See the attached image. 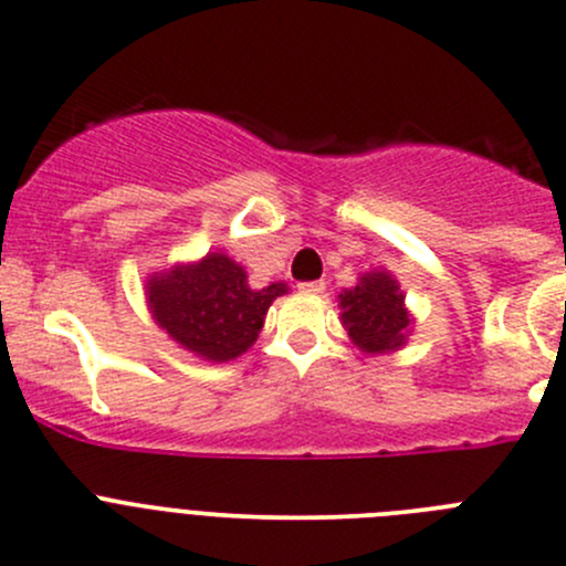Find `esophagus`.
Listing matches in <instances>:
<instances>
[{
    "label": "esophagus",
    "instance_id": "obj_1",
    "mask_svg": "<svg viewBox=\"0 0 566 566\" xmlns=\"http://www.w3.org/2000/svg\"><path fill=\"white\" fill-rule=\"evenodd\" d=\"M301 293L303 295H323L325 293V282H303Z\"/></svg>",
    "mask_w": 566,
    "mask_h": 566
}]
</instances>
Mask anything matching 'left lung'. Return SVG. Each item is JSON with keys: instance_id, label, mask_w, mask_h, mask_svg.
Here are the masks:
<instances>
[{"instance_id": "left-lung-1", "label": "left lung", "mask_w": 566, "mask_h": 566, "mask_svg": "<svg viewBox=\"0 0 566 566\" xmlns=\"http://www.w3.org/2000/svg\"><path fill=\"white\" fill-rule=\"evenodd\" d=\"M342 323L363 353H392L407 342L409 317L403 293L388 271L363 273L353 290L338 295Z\"/></svg>"}]
</instances>
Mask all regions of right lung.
<instances>
[{"mask_svg": "<svg viewBox=\"0 0 566 566\" xmlns=\"http://www.w3.org/2000/svg\"><path fill=\"white\" fill-rule=\"evenodd\" d=\"M284 293V282L252 290L247 271L222 252L154 273L146 282V301L159 328L184 349L213 363L247 353L263 331L268 306Z\"/></svg>", "mask_w": 566, "mask_h": 566, "instance_id": "add662e5", "label": "right lung"}]
</instances>
